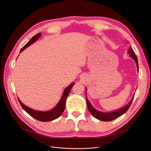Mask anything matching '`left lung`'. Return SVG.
<instances>
[{
	"instance_id": "1",
	"label": "left lung",
	"mask_w": 151,
	"mask_h": 151,
	"mask_svg": "<svg viewBox=\"0 0 151 151\" xmlns=\"http://www.w3.org/2000/svg\"><path fill=\"white\" fill-rule=\"evenodd\" d=\"M129 54H130V56L134 59V60L135 61L136 64H137V67L138 68V71L139 70V67H138V59L137 55L134 54V52L132 48V47L130 46V48L129 50L128 51ZM134 97L132 99L131 101L129 103V104L119 109H117L116 111H112V112H109V113H104V112H101V111H99L95 109L92 105H91V104L90 103V101L88 100V98L87 97H86V101H87V105H88V109L89 111V112L91 113V114L95 117L97 119L99 120L102 121H113L116 119L118 118L119 117H120L121 116H122V114H124V113H125L127 110L129 109V108H130L132 101L133 100Z\"/></svg>"
}]
</instances>
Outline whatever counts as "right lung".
<instances>
[{"instance_id":"obj_1","label":"right lung","mask_w":151,"mask_h":151,"mask_svg":"<svg viewBox=\"0 0 151 151\" xmlns=\"http://www.w3.org/2000/svg\"><path fill=\"white\" fill-rule=\"evenodd\" d=\"M40 36H41V33H38L32 38L30 40V41L28 42V43L26 45H24L22 47L19 53L23 51L26 48V47L31 45L34 42L37 41V40L40 37ZM74 84L75 83H72L68 87H67V88L65 89L64 91H63L62 97L60 99L59 101L58 102V104L56 105V106H55L53 109H51L50 111H37L33 109H31L29 107L26 106L25 105H24L19 100L18 98V99L23 109L25 111H26L30 116L35 119L38 120L40 121H42V122L51 121L55 119L58 118L63 112V111H64L65 108L66 99Z\"/></svg>"}]
</instances>
